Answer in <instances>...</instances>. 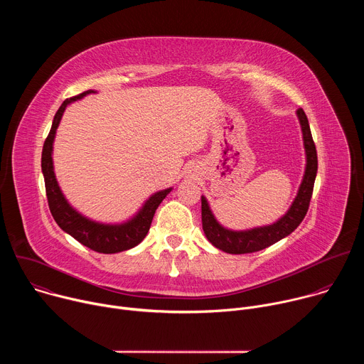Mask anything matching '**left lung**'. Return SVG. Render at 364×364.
Masks as SVG:
<instances>
[{"mask_svg": "<svg viewBox=\"0 0 364 364\" xmlns=\"http://www.w3.org/2000/svg\"><path fill=\"white\" fill-rule=\"evenodd\" d=\"M296 117L301 124L302 129V138H304V148H305V155H306V166H305V173L302 183L299 186L298 194L295 200L292 201L291 207L288 212L275 223L269 226H262V228H255L250 230H229L223 228L213 216L209 203H207L205 197L201 196V223H203V230L205 237L209 239V242L216 246L218 249L232 253V255H240V253H252L262 250L278 240L287 237L291 235L299 223L304 220L311 196H313L314 190V181L317 176V168H318V160H317V149L316 144L313 141V135H311L309 124L306 119L305 112L299 108L296 111Z\"/></svg>", "mask_w": 364, "mask_h": 364, "instance_id": "left-lung-1", "label": "left lung"}]
</instances>
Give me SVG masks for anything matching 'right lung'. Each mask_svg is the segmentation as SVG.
Listing matches in <instances>:
<instances>
[{"instance_id":"right-lung-1","label":"right lung","mask_w":364,"mask_h":364,"mask_svg":"<svg viewBox=\"0 0 364 364\" xmlns=\"http://www.w3.org/2000/svg\"><path fill=\"white\" fill-rule=\"evenodd\" d=\"M93 92L95 90H86L77 96L66 99L62 103V107L56 112L53 124H51V129L43 145L41 171L44 176L46 194H47L50 212H51V216H53V219L56 220V223L60 226V229L95 252L118 253V252L128 250L142 242V239L146 236L149 230L155 210H157L160 203L166 198V196L173 188H166L152 194L145 201L142 209L131 220L121 225H103V223L93 222L82 216L68 203V200L65 198L58 184L55 170H53V159H51V152H53V141H55L56 129L60 124L63 112L69 103L77 99H82L83 96Z\"/></svg>"}]
</instances>
